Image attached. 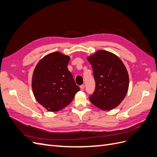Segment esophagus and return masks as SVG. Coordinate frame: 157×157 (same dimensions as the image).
<instances>
[{
	"label": "esophagus",
	"instance_id": "obj_1",
	"mask_svg": "<svg viewBox=\"0 0 157 157\" xmlns=\"http://www.w3.org/2000/svg\"><path fill=\"white\" fill-rule=\"evenodd\" d=\"M80 90H83L84 89V84L81 85V86H80Z\"/></svg>",
	"mask_w": 157,
	"mask_h": 157
}]
</instances>
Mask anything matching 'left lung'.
I'll list each match as a JSON object with an SVG mask.
<instances>
[{"label":"left lung","mask_w":157,"mask_h":157,"mask_svg":"<svg viewBox=\"0 0 157 157\" xmlns=\"http://www.w3.org/2000/svg\"><path fill=\"white\" fill-rule=\"evenodd\" d=\"M87 59L96 82L90 101L101 110H112L120 105L128 92L129 76L125 65L117 55L103 50L88 56Z\"/></svg>","instance_id":"1"}]
</instances>
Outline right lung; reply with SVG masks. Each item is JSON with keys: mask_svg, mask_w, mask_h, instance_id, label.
I'll return each instance as SVG.
<instances>
[{"mask_svg": "<svg viewBox=\"0 0 157 157\" xmlns=\"http://www.w3.org/2000/svg\"><path fill=\"white\" fill-rule=\"evenodd\" d=\"M69 56L59 52L43 57L33 71L32 90L36 100L47 111L58 112L72 101L80 91L68 70Z\"/></svg>", "mask_w": 157, "mask_h": 157, "instance_id": "add662e5", "label": "right lung"}]
</instances>
